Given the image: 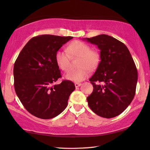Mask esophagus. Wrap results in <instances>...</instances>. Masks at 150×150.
Returning a JSON list of instances; mask_svg holds the SVG:
<instances>
[{
    "mask_svg": "<svg viewBox=\"0 0 150 150\" xmlns=\"http://www.w3.org/2000/svg\"><path fill=\"white\" fill-rule=\"evenodd\" d=\"M75 86L76 88L79 87V86H81V83H75Z\"/></svg>",
    "mask_w": 150,
    "mask_h": 150,
    "instance_id": "34e87169",
    "label": "esophagus"
}]
</instances>
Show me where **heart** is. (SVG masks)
Instances as JSON below:
<instances>
[{"instance_id":"b5f03b06","label":"heart","mask_w":150,"mask_h":150,"mask_svg":"<svg viewBox=\"0 0 150 150\" xmlns=\"http://www.w3.org/2000/svg\"><path fill=\"white\" fill-rule=\"evenodd\" d=\"M80 57L77 70H70L66 73L65 79L73 82H81L88 77L89 69L96 68L100 62L98 51L91 50L88 44L80 40H75L67 46L66 51L59 50L55 53V59L57 66L63 71L69 68L70 56Z\"/></svg>"}]
</instances>
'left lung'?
Segmentation results:
<instances>
[{
    "label": "left lung",
    "mask_w": 150,
    "mask_h": 150,
    "mask_svg": "<svg viewBox=\"0 0 150 150\" xmlns=\"http://www.w3.org/2000/svg\"><path fill=\"white\" fill-rule=\"evenodd\" d=\"M83 40L97 45L100 51V61L90 79L93 90L87 97L89 106L102 117L119 115L132 103L137 83V70L129 51L125 44L107 35Z\"/></svg>",
    "instance_id": "left-lung-1"
}]
</instances>
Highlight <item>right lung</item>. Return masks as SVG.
<instances>
[{"mask_svg":"<svg viewBox=\"0 0 150 150\" xmlns=\"http://www.w3.org/2000/svg\"><path fill=\"white\" fill-rule=\"evenodd\" d=\"M73 37L42 35L33 37L24 46L13 68L16 94L28 112L42 119L55 117L65 110L73 82L63 81L55 62L56 52Z\"/></svg>","mask_w":150,"mask_h":150,"instance_id":"obj_1","label":"right lung"}]
</instances>
